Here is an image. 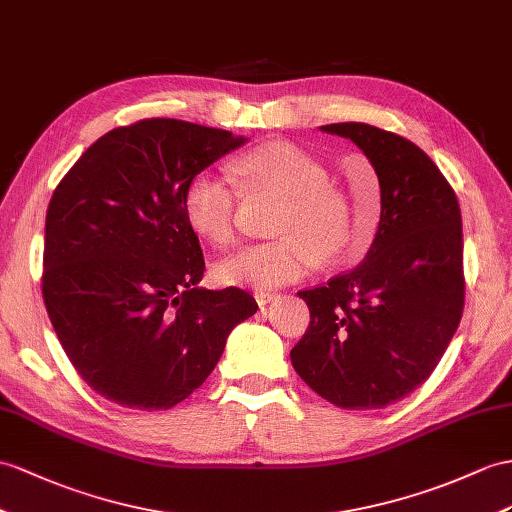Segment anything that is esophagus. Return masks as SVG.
Returning a JSON list of instances; mask_svg holds the SVG:
<instances>
[{
  "label": "esophagus",
  "mask_w": 512,
  "mask_h": 512,
  "mask_svg": "<svg viewBox=\"0 0 512 512\" xmlns=\"http://www.w3.org/2000/svg\"><path fill=\"white\" fill-rule=\"evenodd\" d=\"M254 297H256L258 306H267V304L271 302V299L276 297V295H273V293H267V291H256V293H254Z\"/></svg>",
  "instance_id": "34e87169"
}]
</instances>
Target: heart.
Listing matches in <instances>:
<instances>
[{
    "label": "heart",
    "mask_w": 512,
    "mask_h": 512,
    "mask_svg": "<svg viewBox=\"0 0 512 512\" xmlns=\"http://www.w3.org/2000/svg\"><path fill=\"white\" fill-rule=\"evenodd\" d=\"M232 176L245 197L276 199L269 243L247 245L219 260L215 278L226 286L271 291L308 276L317 258L350 260L354 245L345 236L343 197L328 184V171L304 149L269 141L234 158ZM239 195L232 186L202 171L189 180L182 197L189 226L215 247L234 241Z\"/></svg>",
    "instance_id": "b5f03b06"
}]
</instances>
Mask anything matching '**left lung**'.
<instances>
[{"label": "left lung", "mask_w": 512, "mask_h": 512, "mask_svg": "<svg viewBox=\"0 0 512 512\" xmlns=\"http://www.w3.org/2000/svg\"><path fill=\"white\" fill-rule=\"evenodd\" d=\"M321 132L369 158L380 223L356 269L297 293L310 323L291 363L334 406L384 408L430 378L463 317V219L450 182L404 136L352 121Z\"/></svg>", "instance_id": "8db88e82"}]
</instances>
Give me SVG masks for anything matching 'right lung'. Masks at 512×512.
<instances>
[{
	"label": "right lung",
	"mask_w": 512,
	"mask_h": 512,
	"mask_svg": "<svg viewBox=\"0 0 512 512\" xmlns=\"http://www.w3.org/2000/svg\"><path fill=\"white\" fill-rule=\"evenodd\" d=\"M245 136L143 119L97 139L60 180L45 217L43 299L82 380L123 408L167 410L204 384L243 289L199 286L204 256L184 217L186 184Z\"/></svg>",
	"instance_id": "add662e5"
}]
</instances>
